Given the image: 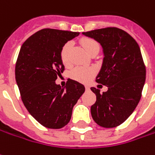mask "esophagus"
Listing matches in <instances>:
<instances>
[{
    "instance_id": "1",
    "label": "esophagus",
    "mask_w": 155,
    "mask_h": 155,
    "mask_svg": "<svg viewBox=\"0 0 155 155\" xmlns=\"http://www.w3.org/2000/svg\"><path fill=\"white\" fill-rule=\"evenodd\" d=\"M85 88H86V91H89V90H90V87H89V86H85Z\"/></svg>"
}]
</instances>
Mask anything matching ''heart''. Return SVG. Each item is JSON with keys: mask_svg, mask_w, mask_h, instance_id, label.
<instances>
[{"mask_svg": "<svg viewBox=\"0 0 155 155\" xmlns=\"http://www.w3.org/2000/svg\"><path fill=\"white\" fill-rule=\"evenodd\" d=\"M82 47L86 50L87 53L91 54L94 51H99V45L96 41L95 40L91 38H83L81 41ZM72 47V42H67L62 47L60 51V58L61 61L64 65H69L70 64L69 55H70V50ZM95 74V70L92 68H84V67H76L71 71L70 76L72 79L77 81L86 83L91 80L92 76Z\"/></svg>", "mask_w": 155, "mask_h": 155, "instance_id": "1", "label": "heart"}]
</instances>
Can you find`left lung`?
<instances>
[{
  "label": "left lung",
  "instance_id": "obj_1",
  "mask_svg": "<svg viewBox=\"0 0 155 155\" xmlns=\"http://www.w3.org/2000/svg\"><path fill=\"white\" fill-rule=\"evenodd\" d=\"M82 34L102 46L104 59L96 81L108 87L103 93L91 87L97 96L91 107L92 119L105 128L120 126L135 110L145 83L146 68L139 46L129 34L114 27Z\"/></svg>",
  "mask_w": 155,
  "mask_h": 155
}]
</instances>
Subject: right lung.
Listing matches in <instances>:
<instances>
[{
	"instance_id": "1",
	"label": "right lung",
	"mask_w": 155,
	"mask_h": 155,
	"mask_svg": "<svg viewBox=\"0 0 155 155\" xmlns=\"http://www.w3.org/2000/svg\"><path fill=\"white\" fill-rule=\"evenodd\" d=\"M79 32L44 29L22 45L15 67V78L22 101L41 125L60 129L70 120L72 110L85 91L82 84L69 79L64 87L56 84L63 73L60 51Z\"/></svg>"
}]
</instances>
